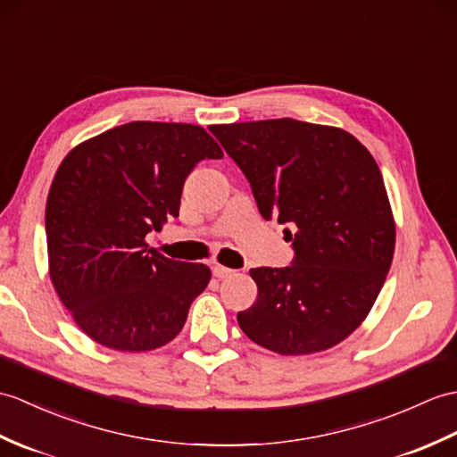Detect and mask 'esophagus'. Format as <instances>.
Here are the masks:
<instances>
[{
	"instance_id": "obj_1",
	"label": "esophagus",
	"mask_w": 457,
	"mask_h": 457,
	"mask_svg": "<svg viewBox=\"0 0 457 457\" xmlns=\"http://www.w3.org/2000/svg\"><path fill=\"white\" fill-rule=\"evenodd\" d=\"M212 272H214L216 278H228V277H231V274H236V270H231V269L224 267V264H218V262L212 264Z\"/></svg>"
}]
</instances>
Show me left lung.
<instances>
[{"label":"left lung","instance_id":"obj_1","mask_svg":"<svg viewBox=\"0 0 457 457\" xmlns=\"http://www.w3.org/2000/svg\"><path fill=\"white\" fill-rule=\"evenodd\" d=\"M251 183L262 218L286 224L290 267L251 269L257 300L237 313L253 343L284 356L321 353L362 325L395 251V220L376 159L337 126L294 119L210 126Z\"/></svg>","mask_w":457,"mask_h":457}]
</instances>
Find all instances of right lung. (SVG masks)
I'll return each mask as SVG.
<instances>
[{"label": "right lung", "instance_id": "obj_1", "mask_svg": "<svg viewBox=\"0 0 457 457\" xmlns=\"http://www.w3.org/2000/svg\"><path fill=\"white\" fill-rule=\"evenodd\" d=\"M206 157L224 152L203 126L136 120L62 159L46 198L48 272L95 343L147 353L180 333L210 269L147 249L145 236L179 216L185 179Z\"/></svg>", "mask_w": 457, "mask_h": 457}]
</instances>
